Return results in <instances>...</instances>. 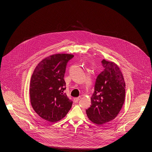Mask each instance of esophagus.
<instances>
[{
  "label": "esophagus",
  "instance_id": "34e87169",
  "mask_svg": "<svg viewBox=\"0 0 152 152\" xmlns=\"http://www.w3.org/2000/svg\"><path fill=\"white\" fill-rule=\"evenodd\" d=\"M81 99V97H75L74 98V102H77L79 100H80Z\"/></svg>",
  "mask_w": 152,
  "mask_h": 152
}]
</instances>
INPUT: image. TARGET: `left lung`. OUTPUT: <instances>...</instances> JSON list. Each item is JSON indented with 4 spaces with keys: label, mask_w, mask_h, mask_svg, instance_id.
<instances>
[{
    "label": "left lung",
    "mask_w": 152,
    "mask_h": 152,
    "mask_svg": "<svg viewBox=\"0 0 152 152\" xmlns=\"http://www.w3.org/2000/svg\"><path fill=\"white\" fill-rule=\"evenodd\" d=\"M103 69L97 76L86 113L90 120L103 124L116 118L125 99V83L121 70L113 62L103 60Z\"/></svg>",
    "instance_id": "8db88e82"
}]
</instances>
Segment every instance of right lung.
Listing matches in <instances>:
<instances>
[{"label":"right lung","instance_id":"add662e5","mask_svg":"<svg viewBox=\"0 0 152 152\" xmlns=\"http://www.w3.org/2000/svg\"><path fill=\"white\" fill-rule=\"evenodd\" d=\"M71 54L58 53L42 60L36 67L30 83V100L36 113L51 123L60 121L71 109L73 101L63 91L68 62Z\"/></svg>","mask_w":152,"mask_h":152}]
</instances>
